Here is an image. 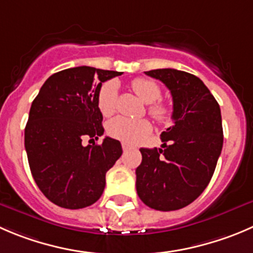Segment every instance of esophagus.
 Returning a JSON list of instances; mask_svg holds the SVG:
<instances>
[{
    "instance_id": "esophagus-1",
    "label": "esophagus",
    "mask_w": 253,
    "mask_h": 253,
    "mask_svg": "<svg viewBox=\"0 0 253 253\" xmlns=\"http://www.w3.org/2000/svg\"><path fill=\"white\" fill-rule=\"evenodd\" d=\"M122 149L126 152V151H128V149H131V146H129V144H127V143H122Z\"/></svg>"
}]
</instances>
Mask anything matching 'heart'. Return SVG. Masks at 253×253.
Instances as JSON below:
<instances>
[{
    "label": "heart",
    "instance_id": "1",
    "mask_svg": "<svg viewBox=\"0 0 253 253\" xmlns=\"http://www.w3.org/2000/svg\"><path fill=\"white\" fill-rule=\"evenodd\" d=\"M131 89L143 102L148 104V114L158 122L168 121L171 110L167 104L157 101L161 97V87L151 79L137 78L131 82ZM117 89L114 83H105L97 91V109L102 116H111L116 109ZM107 132L114 138L126 143H136L151 132V125L146 120H131L117 116L107 124Z\"/></svg>",
    "mask_w": 253,
    "mask_h": 253
}]
</instances>
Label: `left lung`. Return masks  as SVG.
I'll list each match as a JSON object with an SVG mask.
<instances>
[{"mask_svg": "<svg viewBox=\"0 0 253 253\" xmlns=\"http://www.w3.org/2000/svg\"><path fill=\"white\" fill-rule=\"evenodd\" d=\"M144 73L170 90L173 125L162 132L161 148L139 149L137 194L147 207L171 211L194 202L214 174L224 142L221 111L195 75L176 69Z\"/></svg>", "mask_w": 253, "mask_h": 253, "instance_id": "left-lung-1", "label": "left lung"}]
</instances>
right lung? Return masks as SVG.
<instances>
[{
  "instance_id": "right-lung-1",
  "label": "right lung",
  "mask_w": 253,
  "mask_h": 253,
  "mask_svg": "<svg viewBox=\"0 0 253 253\" xmlns=\"http://www.w3.org/2000/svg\"><path fill=\"white\" fill-rule=\"evenodd\" d=\"M122 73L77 67L46 79L32 102L24 129L29 168L41 192L55 205L82 209L100 199L106 171L122 154L117 139L83 146L104 134L97 91Z\"/></svg>"
}]
</instances>
